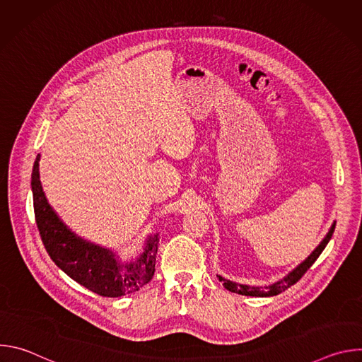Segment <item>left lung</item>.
Masks as SVG:
<instances>
[{
    "instance_id": "obj_1",
    "label": "left lung",
    "mask_w": 362,
    "mask_h": 362,
    "mask_svg": "<svg viewBox=\"0 0 362 362\" xmlns=\"http://www.w3.org/2000/svg\"><path fill=\"white\" fill-rule=\"evenodd\" d=\"M334 230H335V223L331 226L329 232L327 233L324 240L320 243V246L311 255H309L306 259L296 269H293L286 278H284L279 282H275V284H272L269 286H247V285H239V284L230 282L228 279H223L222 276H218V278H219L221 282H223V286L228 291L236 292V293H240V295H247V296H274V295H278V293L286 291L288 288H291L293 284H296L305 275V272L314 265V262L318 259V256L321 255V252L328 245Z\"/></svg>"
}]
</instances>
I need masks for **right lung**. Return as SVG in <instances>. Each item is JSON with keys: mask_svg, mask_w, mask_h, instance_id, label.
<instances>
[{"mask_svg": "<svg viewBox=\"0 0 362 362\" xmlns=\"http://www.w3.org/2000/svg\"><path fill=\"white\" fill-rule=\"evenodd\" d=\"M40 154L31 175L34 214L47 253L71 279L91 292L116 298L133 293L144 286L154 274L159 238H148L143 255L136 262L120 264L107 249H101L77 238L51 209L40 182Z\"/></svg>", "mask_w": 362, "mask_h": 362, "instance_id": "add662e5", "label": "right lung"}]
</instances>
